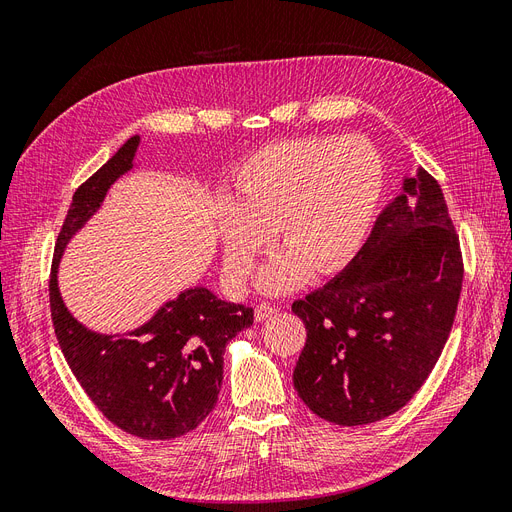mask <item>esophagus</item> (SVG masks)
I'll return each mask as SVG.
<instances>
[{
  "instance_id": "obj_1",
  "label": "esophagus",
  "mask_w": 512,
  "mask_h": 512,
  "mask_svg": "<svg viewBox=\"0 0 512 512\" xmlns=\"http://www.w3.org/2000/svg\"><path fill=\"white\" fill-rule=\"evenodd\" d=\"M275 312H277V309H275V305H271V303H258L256 309H254V314H256V320H258V322L271 318Z\"/></svg>"
}]
</instances>
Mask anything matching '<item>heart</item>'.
Returning a JSON list of instances; mask_svg holds the SVG:
<instances>
[{"mask_svg":"<svg viewBox=\"0 0 512 512\" xmlns=\"http://www.w3.org/2000/svg\"><path fill=\"white\" fill-rule=\"evenodd\" d=\"M384 194V162L365 138H292L254 151L215 203V228L232 284L250 277L273 241L282 252L258 288L284 294L309 273L333 275L359 254Z\"/></svg>","mask_w":512,"mask_h":512,"instance_id":"b5f03b06","label":"heart"}]
</instances>
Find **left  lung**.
Wrapping results in <instances>:
<instances>
[{
    "instance_id": "left-lung-1",
    "label": "left lung",
    "mask_w": 512,
    "mask_h": 512,
    "mask_svg": "<svg viewBox=\"0 0 512 512\" xmlns=\"http://www.w3.org/2000/svg\"><path fill=\"white\" fill-rule=\"evenodd\" d=\"M463 282L438 181L418 166L337 277L292 303L305 348L292 382L335 425L382 421L421 389L451 333Z\"/></svg>"
}]
</instances>
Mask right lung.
Listing matches in <instances>:
<instances>
[{
    "instance_id": "add662e5",
    "label": "right lung",
    "mask_w": 512,
    "mask_h": 512,
    "mask_svg": "<svg viewBox=\"0 0 512 512\" xmlns=\"http://www.w3.org/2000/svg\"><path fill=\"white\" fill-rule=\"evenodd\" d=\"M138 145L141 136L128 138L74 192L55 243L51 316L72 374L108 421L143 440H170L196 429L213 410L226 344L252 327L254 309L222 301L205 286H192L128 333H96L70 314L57 284L61 256L102 207L111 185L134 168Z\"/></svg>"
}]
</instances>
